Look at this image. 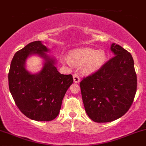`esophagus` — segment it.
<instances>
[{
  "instance_id": "1",
  "label": "esophagus",
  "mask_w": 146,
  "mask_h": 146,
  "mask_svg": "<svg viewBox=\"0 0 146 146\" xmlns=\"http://www.w3.org/2000/svg\"><path fill=\"white\" fill-rule=\"evenodd\" d=\"M73 77V81H74L75 83H78V82H80V78L78 75L74 74Z\"/></svg>"
}]
</instances>
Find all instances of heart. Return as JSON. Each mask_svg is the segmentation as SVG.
<instances>
[{
  "label": "heart",
  "instance_id": "1",
  "mask_svg": "<svg viewBox=\"0 0 146 146\" xmlns=\"http://www.w3.org/2000/svg\"><path fill=\"white\" fill-rule=\"evenodd\" d=\"M106 59V54L103 50H94L90 47L76 49L68 54V58L61 57V61L66 64L72 63L76 66H82V70L87 73H94L104 65Z\"/></svg>",
  "mask_w": 146,
  "mask_h": 146
}]
</instances>
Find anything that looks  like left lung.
I'll return each mask as SVG.
<instances>
[{"label": "left lung", "instance_id": "obj_1", "mask_svg": "<svg viewBox=\"0 0 146 146\" xmlns=\"http://www.w3.org/2000/svg\"><path fill=\"white\" fill-rule=\"evenodd\" d=\"M110 50L115 56L80 84L86 113L96 122H112L123 116L136 92L137 78L131 54L115 43Z\"/></svg>", "mask_w": 146, "mask_h": 146}]
</instances>
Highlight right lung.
<instances>
[{
    "label": "right lung",
    "mask_w": 146,
    "mask_h": 146,
    "mask_svg": "<svg viewBox=\"0 0 146 146\" xmlns=\"http://www.w3.org/2000/svg\"><path fill=\"white\" fill-rule=\"evenodd\" d=\"M41 41H34L15 53L8 73L9 89L15 104L24 115L36 121H51L59 115L66 92L73 82L72 75L61 74L56 61L45 52ZM45 60L39 73L31 74L25 68L31 54Z\"/></svg>",
    "instance_id": "right-lung-1"
}]
</instances>
